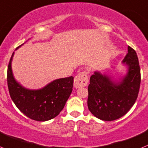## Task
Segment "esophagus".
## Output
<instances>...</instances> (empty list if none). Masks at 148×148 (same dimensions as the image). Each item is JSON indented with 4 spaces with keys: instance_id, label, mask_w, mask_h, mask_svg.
Segmentation results:
<instances>
[{
    "instance_id": "esophagus-1",
    "label": "esophagus",
    "mask_w": 148,
    "mask_h": 148,
    "mask_svg": "<svg viewBox=\"0 0 148 148\" xmlns=\"http://www.w3.org/2000/svg\"><path fill=\"white\" fill-rule=\"evenodd\" d=\"M88 82V77L87 73L86 71H82V72L79 73L74 77V86L76 88L84 87L87 86Z\"/></svg>"
}]
</instances>
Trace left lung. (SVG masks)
Returning a JSON list of instances; mask_svg holds the SVG:
<instances>
[{
  "mask_svg": "<svg viewBox=\"0 0 148 148\" xmlns=\"http://www.w3.org/2000/svg\"><path fill=\"white\" fill-rule=\"evenodd\" d=\"M122 64L127 66V71L118 80L98 71L90 78L88 107L101 120L119 119L127 114L137 99L141 82L140 67L136 53L130 46Z\"/></svg>",
  "mask_w": 148,
  "mask_h": 148,
  "instance_id": "8db88e82",
  "label": "left lung"
}]
</instances>
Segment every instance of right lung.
I'll return each instance as SVG.
<instances>
[{"label": "right lung", "instance_id": "right-lung-1", "mask_svg": "<svg viewBox=\"0 0 148 148\" xmlns=\"http://www.w3.org/2000/svg\"><path fill=\"white\" fill-rule=\"evenodd\" d=\"M13 56L14 52L8 66L7 83L14 105L23 114L33 120L45 122L57 116L71 95L74 77L55 79L40 89L26 88L14 79L12 69Z\"/></svg>", "mask_w": 148, "mask_h": 148}]
</instances>
